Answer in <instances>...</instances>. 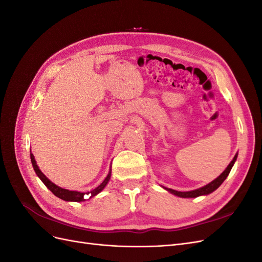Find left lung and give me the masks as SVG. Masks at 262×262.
I'll list each match as a JSON object with an SVG mask.
<instances>
[{
  "label": "left lung",
  "instance_id": "left-lung-1",
  "mask_svg": "<svg viewBox=\"0 0 262 262\" xmlns=\"http://www.w3.org/2000/svg\"><path fill=\"white\" fill-rule=\"evenodd\" d=\"M237 156H238V154L236 153V155L234 156L233 161L228 164L227 167L225 168V170L221 173V175L214 179L213 181H211L210 184L205 185L199 189H195V190H191V191H176V190H172V189H169V188H166V187H163L165 190H167L168 192H170L171 194L176 195V196H179V198H196V196H200V195H208L210 193H212L213 191H215V190L223 184V181L226 179V177L228 176L229 171H231L232 167L234 166L236 160H237Z\"/></svg>",
  "mask_w": 262,
  "mask_h": 262
}]
</instances>
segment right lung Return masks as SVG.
<instances>
[{"instance_id": "obj_1", "label": "right lung", "mask_w": 262, "mask_h": 262, "mask_svg": "<svg viewBox=\"0 0 262 262\" xmlns=\"http://www.w3.org/2000/svg\"><path fill=\"white\" fill-rule=\"evenodd\" d=\"M30 160H31V164H33V167H34L35 172L37 173V176L40 178V180L43 182L45 186L48 188L55 196H58V198H60V199L64 200V201L82 202V201H85V195L86 194L90 195V199H91V198L97 195L100 191H102V190H104V188L108 184L110 177H112V169H109V172H108L107 177L105 178V180L102 181L98 187L91 190V191H89V192L74 191V190H68V189H64V188H61V187L57 186L55 184H53L51 180H49L48 178H47L45 176V173L40 169H39L38 165L36 163V160H35V156H34V154H31V152H30Z\"/></svg>"}]
</instances>
